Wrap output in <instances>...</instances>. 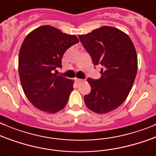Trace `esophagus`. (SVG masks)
<instances>
[{
  "label": "esophagus",
  "mask_w": 156,
  "mask_h": 156,
  "mask_svg": "<svg viewBox=\"0 0 156 156\" xmlns=\"http://www.w3.org/2000/svg\"><path fill=\"white\" fill-rule=\"evenodd\" d=\"M75 80H76V83H80V82H82L83 80L79 79V78H75Z\"/></svg>",
  "instance_id": "obj_1"
}]
</instances>
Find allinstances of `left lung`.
Masks as SVG:
<instances>
[{
	"label": "left lung",
	"instance_id": "obj_1",
	"mask_svg": "<svg viewBox=\"0 0 156 156\" xmlns=\"http://www.w3.org/2000/svg\"><path fill=\"white\" fill-rule=\"evenodd\" d=\"M79 38L93 64L103 66L99 80L87 79L91 92L84 96V101L93 112L107 113L125 101L133 87L138 68L135 46L126 33L109 26Z\"/></svg>",
	"mask_w": 156,
	"mask_h": 156
}]
</instances>
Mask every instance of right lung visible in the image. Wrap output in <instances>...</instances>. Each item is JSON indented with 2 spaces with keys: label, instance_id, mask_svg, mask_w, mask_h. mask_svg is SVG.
<instances>
[{
  "label": "right lung",
  "instance_id": "right-lung-1",
  "mask_svg": "<svg viewBox=\"0 0 156 156\" xmlns=\"http://www.w3.org/2000/svg\"><path fill=\"white\" fill-rule=\"evenodd\" d=\"M78 42L75 35L49 25L36 28L25 37L19 52V76L27 98L40 110L56 113L66 106L74 82L53 71L61 67L66 50Z\"/></svg>",
  "mask_w": 156,
  "mask_h": 156
}]
</instances>
